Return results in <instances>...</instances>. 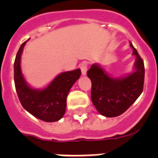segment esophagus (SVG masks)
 Instances as JSON below:
<instances>
[{
    "label": "esophagus",
    "instance_id": "esophagus-1",
    "mask_svg": "<svg viewBox=\"0 0 158 158\" xmlns=\"http://www.w3.org/2000/svg\"><path fill=\"white\" fill-rule=\"evenodd\" d=\"M79 68L81 69L82 75H85L87 69H88V63L87 62H82L81 64H79Z\"/></svg>",
    "mask_w": 158,
    "mask_h": 158
}]
</instances>
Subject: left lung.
Segmentation results:
<instances>
[{"mask_svg":"<svg viewBox=\"0 0 158 158\" xmlns=\"http://www.w3.org/2000/svg\"><path fill=\"white\" fill-rule=\"evenodd\" d=\"M135 56L134 71L114 78L99 64H92L87 75L92 82L91 98L94 106L106 117H115L124 113L142 94L144 82V64L132 43Z\"/></svg>","mask_w":158,"mask_h":158,"instance_id":"obj_1","label":"left lung"}]
</instances>
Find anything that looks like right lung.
<instances>
[{
  "instance_id": "right-lung-1",
  "label": "right lung",
  "mask_w": 158,
  "mask_h": 158,
  "mask_svg": "<svg viewBox=\"0 0 158 158\" xmlns=\"http://www.w3.org/2000/svg\"><path fill=\"white\" fill-rule=\"evenodd\" d=\"M28 39L20 46L14 64L15 85L21 105L28 112L46 122L60 120L65 112L69 90L81 75L80 69L58 74L44 89H33L26 82L20 66L21 55Z\"/></svg>"
}]
</instances>
